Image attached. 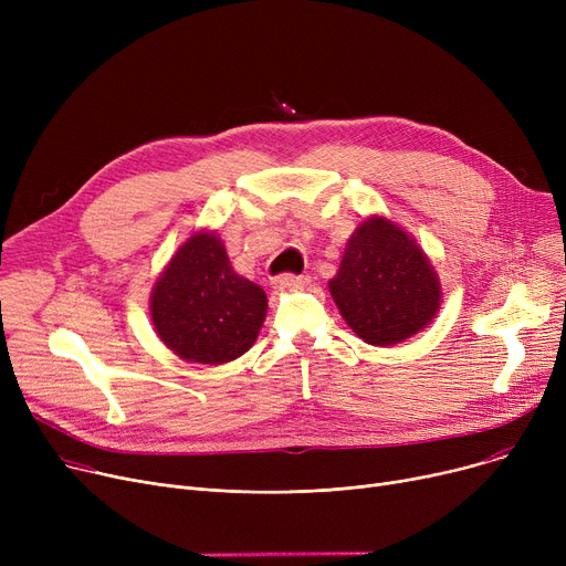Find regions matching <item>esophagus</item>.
Returning <instances> with one entry per match:
<instances>
[{
	"mask_svg": "<svg viewBox=\"0 0 566 566\" xmlns=\"http://www.w3.org/2000/svg\"><path fill=\"white\" fill-rule=\"evenodd\" d=\"M273 284H275V289H280V291H289V289H298V286H303V284H305V280H303L301 275L284 273V275H277V277L273 280Z\"/></svg>",
	"mask_w": 566,
	"mask_h": 566,
	"instance_id": "obj_1",
	"label": "esophagus"
}]
</instances>
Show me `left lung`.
I'll return each instance as SVG.
<instances>
[{
  "label": "left lung",
  "instance_id": "obj_1",
  "mask_svg": "<svg viewBox=\"0 0 566 566\" xmlns=\"http://www.w3.org/2000/svg\"><path fill=\"white\" fill-rule=\"evenodd\" d=\"M348 328L371 346L424 331L442 301L440 280L415 238L388 218L363 220L328 282Z\"/></svg>",
  "mask_w": 566,
  "mask_h": 566
}]
</instances>
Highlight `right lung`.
Masks as SVG:
<instances>
[{
	"instance_id": "right-lung-1",
	"label": "right lung",
	"mask_w": 566,
	"mask_h": 566,
	"mask_svg": "<svg viewBox=\"0 0 566 566\" xmlns=\"http://www.w3.org/2000/svg\"><path fill=\"white\" fill-rule=\"evenodd\" d=\"M268 301L233 273L216 231H197L165 265L151 293L160 342L186 363L224 365L252 348Z\"/></svg>"
}]
</instances>
